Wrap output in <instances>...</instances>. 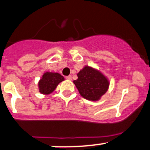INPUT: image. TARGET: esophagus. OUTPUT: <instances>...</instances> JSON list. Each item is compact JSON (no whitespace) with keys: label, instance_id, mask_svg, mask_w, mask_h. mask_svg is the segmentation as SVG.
I'll use <instances>...</instances> for the list:
<instances>
[{"label":"esophagus","instance_id":"obj_1","mask_svg":"<svg viewBox=\"0 0 150 150\" xmlns=\"http://www.w3.org/2000/svg\"><path fill=\"white\" fill-rule=\"evenodd\" d=\"M65 79H66L67 80H71V75L66 76V77H65Z\"/></svg>","mask_w":150,"mask_h":150}]
</instances>
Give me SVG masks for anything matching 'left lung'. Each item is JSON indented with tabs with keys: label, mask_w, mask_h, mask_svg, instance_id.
<instances>
[{
	"label": "left lung",
	"mask_w": 150,
	"mask_h": 150,
	"mask_svg": "<svg viewBox=\"0 0 150 150\" xmlns=\"http://www.w3.org/2000/svg\"><path fill=\"white\" fill-rule=\"evenodd\" d=\"M77 75L78 79L73 82L80 95L88 100H99L109 88L108 79L92 67L85 66Z\"/></svg>",
	"instance_id": "8db88e82"
}]
</instances>
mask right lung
I'll return each instance as SVG.
<instances>
[{
	"mask_svg": "<svg viewBox=\"0 0 150 150\" xmlns=\"http://www.w3.org/2000/svg\"><path fill=\"white\" fill-rule=\"evenodd\" d=\"M64 80V77L59 73L48 71L44 73L42 78L38 82L39 92L44 95L51 94L54 92L58 84Z\"/></svg>",
	"mask_w": 150,
	"mask_h": 150,
	"instance_id": "obj_1",
	"label": "right lung"
}]
</instances>
